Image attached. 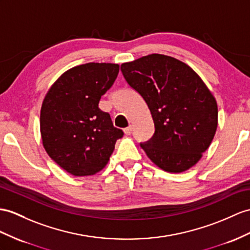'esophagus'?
<instances>
[{
    "mask_svg": "<svg viewBox=\"0 0 250 250\" xmlns=\"http://www.w3.org/2000/svg\"><path fill=\"white\" fill-rule=\"evenodd\" d=\"M131 130H132V126H128V127H126V128L124 129L125 135H126V136H129L130 133H131Z\"/></svg>",
    "mask_w": 250,
    "mask_h": 250,
    "instance_id": "esophagus-1",
    "label": "esophagus"
}]
</instances>
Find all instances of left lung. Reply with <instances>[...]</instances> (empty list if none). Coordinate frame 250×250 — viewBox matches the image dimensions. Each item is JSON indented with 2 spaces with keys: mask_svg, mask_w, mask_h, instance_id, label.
Masks as SVG:
<instances>
[{
  "mask_svg": "<svg viewBox=\"0 0 250 250\" xmlns=\"http://www.w3.org/2000/svg\"><path fill=\"white\" fill-rule=\"evenodd\" d=\"M121 71L154 121L153 138L140 144L145 154L168 173L195 166L217 128L216 100L203 79L187 63L161 54L122 63Z\"/></svg>",
  "mask_w": 250,
  "mask_h": 250,
  "instance_id": "obj_1",
  "label": "left lung"
}]
</instances>
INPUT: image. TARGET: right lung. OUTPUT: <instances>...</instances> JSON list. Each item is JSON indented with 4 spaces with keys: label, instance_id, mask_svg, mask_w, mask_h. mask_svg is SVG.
<instances>
[{
    "label": "right lung",
    "instance_id": "1",
    "mask_svg": "<svg viewBox=\"0 0 250 250\" xmlns=\"http://www.w3.org/2000/svg\"><path fill=\"white\" fill-rule=\"evenodd\" d=\"M117 63L89 62L65 71L48 89L41 106L40 132L47 155L77 177L106 167L117 140L115 128L99 103L119 74Z\"/></svg>",
    "mask_w": 250,
    "mask_h": 250
}]
</instances>
